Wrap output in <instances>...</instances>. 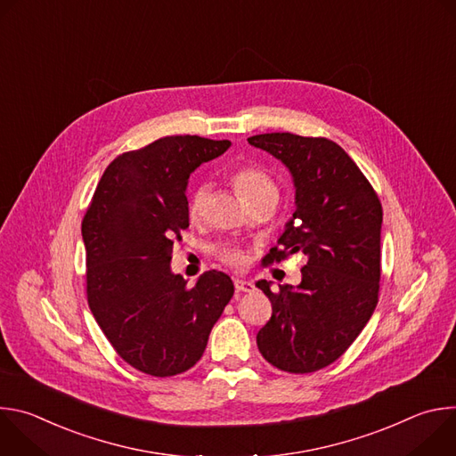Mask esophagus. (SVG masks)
I'll return each mask as SVG.
<instances>
[{"mask_svg":"<svg viewBox=\"0 0 456 456\" xmlns=\"http://www.w3.org/2000/svg\"><path fill=\"white\" fill-rule=\"evenodd\" d=\"M234 289H236V292H252L256 287H254V283L248 281V280H240V278H236V280H234Z\"/></svg>","mask_w":456,"mask_h":456,"instance_id":"obj_1","label":"esophagus"}]
</instances>
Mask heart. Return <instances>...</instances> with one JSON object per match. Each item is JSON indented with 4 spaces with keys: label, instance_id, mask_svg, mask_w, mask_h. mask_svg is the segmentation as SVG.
Instances as JSON below:
<instances>
[{
    "label": "heart",
    "instance_id": "b5f03b06",
    "mask_svg": "<svg viewBox=\"0 0 456 456\" xmlns=\"http://www.w3.org/2000/svg\"><path fill=\"white\" fill-rule=\"evenodd\" d=\"M232 182H234V187L241 197V200L245 202V206H248L250 202H256V200H267L273 206H276L278 187H276L274 180L265 171L252 167V166H245L234 173ZM208 197H209L208 183H202V185L192 189V192L189 194V202H187V211H189L191 218H199L204 213ZM220 257L225 264L234 265V264L241 262V252L232 247H224V248H220Z\"/></svg>",
    "mask_w": 456,
    "mask_h": 456
}]
</instances>
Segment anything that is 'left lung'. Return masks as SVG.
I'll list each match as a JSON object with an SVG mask.
<instances>
[{"label":"left lung","instance_id":"1","mask_svg":"<svg viewBox=\"0 0 456 456\" xmlns=\"http://www.w3.org/2000/svg\"><path fill=\"white\" fill-rule=\"evenodd\" d=\"M248 144L278 159L296 189V211L265 262L306 256L299 285L256 283L273 303L256 343L273 366L310 373L339 359L377 306L382 208L357 164L329 139L264 134Z\"/></svg>","mask_w":456,"mask_h":456}]
</instances>
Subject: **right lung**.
<instances>
[{"instance_id":"1","label":"right lung","mask_w":456,"mask_h":456,"mask_svg":"<svg viewBox=\"0 0 456 456\" xmlns=\"http://www.w3.org/2000/svg\"><path fill=\"white\" fill-rule=\"evenodd\" d=\"M229 146L178 135L122 153L85 215L90 310L115 352L148 375L171 377L197 364L234 294L220 271L204 273L192 289L171 271L173 238L189 227V175Z\"/></svg>"}]
</instances>
